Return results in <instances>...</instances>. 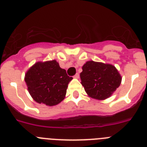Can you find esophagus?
Instances as JSON below:
<instances>
[{
    "label": "esophagus",
    "mask_w": 147,
    "mask_h": 147,
    "mask_svg": "<svg viewBox=\"0 0 147 147\" xmlns=\"http://www.w3.org/2000/svg\"><path fill=\"white\" fill-rule=\"evenodd\" d=\"M74 78H75V79H79V78H80V74H79V73H76V74L74 76Z\"/></svg>",
    "instance_id": "obj_1"
}]
</instances>
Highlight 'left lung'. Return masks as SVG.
Listing matches in <instances>:
<instances>
[{"label": "left lung", "instance_id": "8db88e82", "mask_svg": "<svg viewBox=\"0 0 147 147\" xmlns=\"http://www.w3.org/2000/svg\"><path fill=\"white\" fill-rule=\"evenodd\" d=\"M82 85L90 97L104 100L110 97L121 82V76L115 66L88 61L80 74Z\"/></svg>", "mask_w": 147, "mask_h": 147}]
</instances>
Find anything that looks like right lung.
<instances>
[{"mask_svg":"<svg viewBox=\"0 0 147 147\" xmlns=\"http://www.w3.org/2000/svg\"><path fill=\"white\" fill-rule=\"evenodd\" d=\"M72 80L56 60L37 62L25 75L28 90L33 99L48 106L57 105L64 99L67 85Z\"/></svg>","mask_w":147,"mask_h":147,"instance_id":"obj_1","label":"right lung"}]
</instances>
